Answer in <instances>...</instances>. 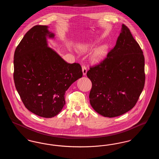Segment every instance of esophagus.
<instances>
[{
	"label": "esophagus",
	"instance_id": "obj_1",
	"mask_svg": "<svg viewBox=\"0 0 159 159\" xmlns=\"http://www.w3.org/2000/svg\"><path fill=\"white\" fill-rule=\"evenodd\" d=\"M82 71H83V75H86V73H87V68L84 65L82 66Z\"/></svg>",
	"mask_w": 159,
	"mask_h": 159
}]
</instances>
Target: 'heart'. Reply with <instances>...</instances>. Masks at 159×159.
<instances>
[{
  "mask_svg": "<svg viewBox=\"0 0 159 159\" xmlns=\"http://www.w3.org/2000/svg\"><path fill=\"white\" fill-rule=\"evenodd\" d=\"M94 45L92 43H86L79 46V49L83 52H88L92 49ZM107 53V46L102 45L97 48L92 56V60L95 62H98L102 60Z\"/></svg>",
  "mask_w": 159,
  "mask_h": 159,
  "instance_id": "b5f03b06",
  "label": "heart"
}]
</instances>
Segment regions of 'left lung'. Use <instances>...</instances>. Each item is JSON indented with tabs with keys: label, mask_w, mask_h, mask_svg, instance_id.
<instances>
[{
	"label": "left lung",
	"mask_w": 159,
	"mask_h": 159,
	"mask_svg": "<svg viewBox=\"0 0 159 159\" xmlns=\"http://www.w3.org/2000/svg\"><path fill=\"white\" fill-rule=\"evenodd\" d=\"M143 52L128 27L122 24L116 44L86 75L92 82L90 103L98 113L114 117L130 110L145 84Z\"/></svg>",
	"instance_id": "left-lung-1"
}]
</instances>
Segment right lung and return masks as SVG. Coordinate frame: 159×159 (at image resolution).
Returning <instances> with one entry per match:
<instances>
[{
    "label": "right lung",
    "mask_w": 159,
    "mask_h": 159,
    "mask_svg": "<svg viewBox=\"0 0 159 159\" xmlns=\"http://www.w3.org/2000/svg\"><path fill=\"white\" fill-rule=\"evenodd\" d=\"M48 28L34 26L17 46L14 80L25 107L36 115L51 118L60 113L66 91L83 73L79 64H68L48 46L46 38L55 36Z\"/></svg>",
    "instance_id": "add662e5"
}]
</instances>
